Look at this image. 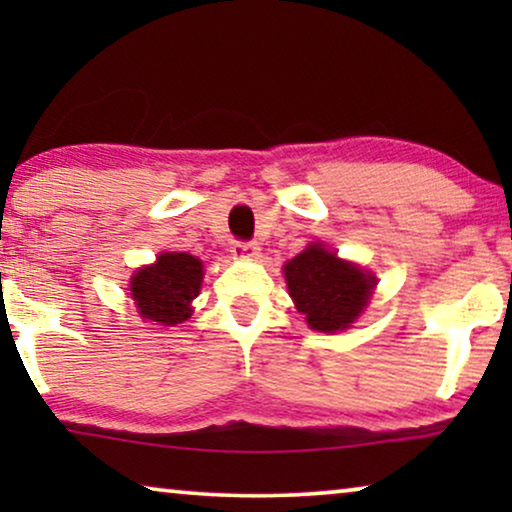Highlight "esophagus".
<instances>
[{"label":"esophagus","instance_id":"34e87169","mask_svg":"<svg viewBox=\"0 0 512 512\" xmlns=\"http://www.w3.org/2000/svg\"><path fill=\"white\" fill-rule=\"evenodd\" d=\"M230 254H233L235 258H254L258 254V244L235 240L233 244H230Z\"/></svg>","mask_w":512,"mask_h":512}]
</instances>
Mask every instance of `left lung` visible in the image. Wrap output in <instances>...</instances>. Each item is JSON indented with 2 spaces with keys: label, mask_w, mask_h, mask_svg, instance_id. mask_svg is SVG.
<instances>
[{
  "label": "left lung",
  "mask_w": 512,
  "mask_h": 512,
  "mask_svg": "<svg viewBox=\"0 0 512 512\" xmlns=\"http://www.w3.org/2000/svg\"><path fill=\"white\" fill-rule=\"evenodd\" d=\"M286 286L314 331L335 333L354 324L377 279L356 265L328 254L321 244H310L303 254L284 265Z\"/></svg>",
  "instance_id": "8db88e82"
}]
</instances>
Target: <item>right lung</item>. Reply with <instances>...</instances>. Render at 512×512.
<instances>
[{"mask_svg": "<svg viewBox=\"0 0 512 512\" xmlns=\"http://www.w3.org/2000/svg\"><path fill=\"white\" fill-rule=\"evenodd\" d=\"M202 263L191 254H163L156 265L132 277L130 293L139 314L163 326H177L191 317V300L200 293Z\"/></svg>", "mask_w": 512, "mask_h": 512, "instance_id": "obj_1", "label": "right lung"}]
</instances>
